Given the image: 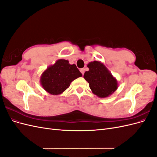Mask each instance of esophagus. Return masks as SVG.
I'll return each mask as SVG.
<instances>
[{
    "instance_id": "obj_1",
    "label": "esophagus",
    "mask_w": 157,
    "mask_h": 157,
    "mask_svg": "<svg viewBox=\"0 0 157 157\" xmlns=\"http://www.w3.org/2000/svg\"><path fill=\"white\" fill-rule=\"evenodd\" d=\"M80 72H81V73H82V75H83L84 73V69H80Z\"/></svg>"
}]
</instances>
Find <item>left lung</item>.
<instances>
[{"mask_svg": "<svg viewBox=\"0 0 157 157\" xmlns=\"http://www.w3.org/2000/svg\"><path fill=\"white\" fill-rule=\"evenodd\" d=\"M87 67L88 71L84 75V78L89 83L94 94L101 98L110 96L118 88V81L105 65L100 61L90 62Z\"/></svg>", "mask_w": 157, "mask_h": 157, "instance_id": "1", "label": "left lung"}]
</instances>
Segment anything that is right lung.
Wrapping results in <instances>:
<instances>
[{
  "label": "right lung",
  "instance_id": "right-lung-1",
  "mask_svg": "<svg viewBox=\"0 0 157 157\" xmlns=\"http://www.w3.org/2000/svg\"><path fill=\"white\" fill-rule=\"evenodd\" d=\"M82 76L75 64L71 65L68 60L60 59L42 73L40 82L48 93L59 95L69 87L71 82Z\"/></svg>",
  "mask_w": 157,
  "mask_h": 157
}]
</instances>
